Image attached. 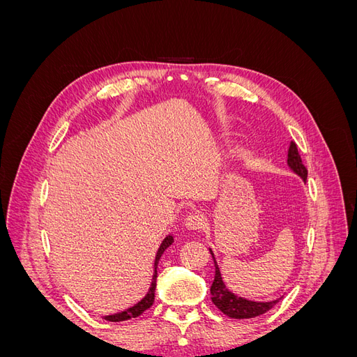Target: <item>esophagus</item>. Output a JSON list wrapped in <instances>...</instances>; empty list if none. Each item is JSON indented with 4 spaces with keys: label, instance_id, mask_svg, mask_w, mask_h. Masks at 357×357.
<instances>
[{
    "label": "esophagus",
    "instance_id": "obj_1",
    "mask_svg": "<svg viewBox=\"0 0 357 357\" xmlns=\"http://www.w3.org/2000/svg\"><path fill=\"white\" fill-rule=\"evenodd\" d=\"M204 215L199 213H190L185 219V228L189 231H198L204 226Z\"/></svg>",
    "mask_w": 357,
    "mask_h": 357
}]
</instances>
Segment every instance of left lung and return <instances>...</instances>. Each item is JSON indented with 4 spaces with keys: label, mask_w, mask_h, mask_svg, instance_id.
<instances>
[{
    "label": "left lung",
    "mask_w": 357,
    "mask_h": 357,
    "mask_svg": "<svg viewBox=\"0 0 357 357\" xmlns=\"http://www.w3.org/2000/svg\"><path fill=\"white\" fill-rule=\"evenodd\" d=\"M287 167L289 169L296 174L298 177L302 178V181H307V169L302 164L301 156L298 153V149L295 143H290L289 150H287ZM210 255L213 257V262H214V280H213V284H211V302L213 304L218 307L223 314H226L228 317L232 319H252V317H257L264 314L268 310H271L277 302L282 299L283 296H280L277 299L273 301H250V299H245L243 296H238L232 294V291L226 287L222 274H220V268L215 262V257L211 248H208Z\"/></svg>",
    "instance_id": "1"
}]
</instances>
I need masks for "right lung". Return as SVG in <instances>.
<instances>
[{"instance_id":"obj_1","label":"right lung","mask_w":357,"mask_h":357,"mask_svg":"<svg viewBox=\"0 0 357 357\" xmlns=\"http://www.w3.org/2000/svg\"><path fill=\"white\" fill-rule=\"evenodd\" d=\"M174 243V236H172V234H168L164 240H162L158 252H156V256H155V264H153V275H152V283H150V287L147 290V294L139 299L137 304H134L132 307H129L123 311H119V312H114V314H109V316H104L105 320L109 321H123V320H129V319H134V317H138L139 314H143V312L153 305V301H155V290H156V277H158V262L160 256L164 255V252L167 250V248Z\"/></svg>"}]
</instances>
